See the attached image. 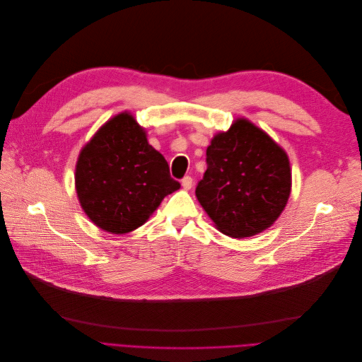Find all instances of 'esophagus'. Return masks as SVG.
Wrapping results in <instances>:
<instances>
[{"label":"esophagus","instance_id":"obj_1","mask_svg":"<svg viewBox=\"0 0 362 362\" xmlns=\"http://www.w3.org/2000/svg\"><path fill=\"white\" fill-rule=\"evenodd\" d=\"M181 184H182V187L185 188V190H190V188L193 187V178L192 177H184L181 180Z\"/></svg>","mask_w":362,"mask_h":362}]
</instances>
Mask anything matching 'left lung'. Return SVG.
<instances>
[{
	"label": "left lung",
	"instance_id": "8db88e82",
	"mask_svg": "<svg viewBox=\"0 0 362 362\" xmlns=\"http://www.w3.org/2000/svg\"><path fill=\"white\" fill-rule=\"evenodd\" d=\"M206 163L196 196L222 234L252 237L281 215L291 187L288 158L247 119H237L227 132L214 136Z\"/></svg>",
	"mask_w": 362,
	"mask_h": 362
}]
</instances>
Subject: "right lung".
<instances>
[{
  "label": "right lung",
  "instance_id": "1",
  "mask_svg": "<svg viewBox=\"0 0 362 362\" xmlns=\"http://www.w3.org/2000/svg\"><path fill=\"white\" fill-rule=\"evenodd\" d=\"M75 185L83 212L112 234L141 227L165 196L181 187L127 112L112 117L81 150Z\"/></svg>",
  "mask_w": 362,
  "mask_h": 362
}]
</instances>
